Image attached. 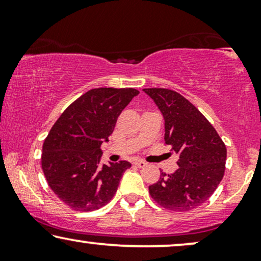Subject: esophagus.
I'll return each instance as SVG.
<instances>
[{
  "mask_svg": "<svg viewBox=\"0 0 261 261\" xmlns=\"http://www.w3.org/2000/svg\"><path fill=\"white\" fill-rule=\"evenodd\" d=\"M134 164H135V165H137L138 167H140V169H141V167H145L146 165H147V164H146V163L144 162V160H137V162H135Z\"/></svg>",
  "mask_w": 261,
  "mask_h": 261,
  "instance_id": "1",
  "label": "esophagus"
}]
</instances>
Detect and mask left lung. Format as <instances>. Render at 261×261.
Masks as SVG:
<instances>
[{
    "label": "left lung",
    "instance_id": "8db88e82",
    "mask_svg": "<svg viewBox=\"0 0 261 261\" xmlns=\"http://www.w3.org/2000/svg\"><path fill=\"white\" fill-rule=\"evenodd\" d=\"M144 91L165 120V144L179 155L173 173L162 172L149 185L151 197L163 208L189 212L203 204L222 180L227 148L213 124L178 92L164 88Z\"/></svg>",
    "mask_w": 261,
    "mask_h": 261
}]
</instances>
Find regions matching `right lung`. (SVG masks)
<instances>
[{
    "mask_svg": "<svg viewBox=\"0 0 261 261\" xmlns=\"http://www.w3.org/2000/svg\"><path fill=\"white\" fill-rule=\"evenodd\" d=\"M138 94L133 88L91 89L64 110L46 137L42 171L52 191L71 209L97 210L115 195L130 163L101 166V145Z\"/></svg>",
    "mask_w": 261,
    "mask_h": 261,
    "instance_id": "1",
    "label": "right lung"
}]
</instances>
